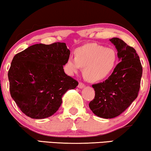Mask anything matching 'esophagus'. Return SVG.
<instances>
[{
    "label": "esophagus",
    "instance_id": "34e87169",
    "mask_svg": "<svg viewBox=\"0 0 151 151\" xmlns=\"http://www.w3.org/2000/svg\"><path fill=\"white\" fill-rule=\"evenodd\" d=\"M84 87H85V84L83 83L79 82V83H78V88H84Z\"/></svg>",
    "mask_w": 151,
    "mask_h": 151
}]
</instances>
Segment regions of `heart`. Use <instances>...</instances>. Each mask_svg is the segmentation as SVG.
I'll return each instance as SVG.
<instances>
[{"label": "heart", "mask_w": 151, "mask_h": 151, "mask_svg": "<svg viewBox=\"0 0 151 151\" xmlns=\"http://www.w3.org/2000/svg\"><path fill=\"white\" fill-rule=\"evenodd\" d=\"M116 61L117 55L114 49L96 44H89L78 48L76 57H68L65 68L68 73L73 75L83 67V75L87 80L99 81L111 75Z\"/></svg>", "instance_id": "heart-1"}]
</instances>
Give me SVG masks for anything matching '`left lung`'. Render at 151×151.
I'll use <instances>...</instances> for the list:
<instances>
[{
  "label": "left lung",
  "instance_id": "1",
  "mask_svg": "<svg viewBox=\"0 0 151 151\" xmlns=\"http://www.w3.org/2000/svg\"><path fill=\"white\" fill-rule=\"evenodd\" d=\"M118 51L119 62L105 81L93 84L94 99L89 103L93 113L103 118L120 115L138 95L142 66L138 55L118 37L110 39Z\"/></svg>",
  "mask_w": 151,
  "mask_h": 151
}]
</instances>
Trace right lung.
I'll return each mask as SVG.
<instances>
[{"instance_id":"obj_1","label":"right lung","mask_w":151,"mask_h":151,"mask_svg":"<svg viewBox=\"0 0 151 151\" xmlns=\"http://www.w3.org/2000/svg\"><path fill=\"white\" fill-rule=\"evenodd\" d=\"M70 54L65 43L55 42L34 44L14 57L8 71L10 94L25 115L50 117L61 106L63 95L78 86L63 70Z\"/></svg>"}]
</instances>
